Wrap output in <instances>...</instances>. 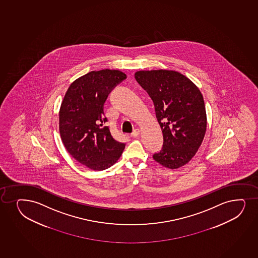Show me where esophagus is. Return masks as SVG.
<instances>
[{
    "instance_id": "esophagus-1",
    "label": "esophagus",
    "mask_w": 258,
    "mask_h": 258,
    "mask_svg": "<svg viewBox=\"0 0 258 258\" xmlns=\"http://www.w3.org/2000/svg\"><path fill=\"white\" fill-rule=\"evenodd\" d=\"M140 129H135V130L131 134V137H133V138H137V137L140 135Z\"/></svg>"
}]
</instances>
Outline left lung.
Here are the masks:
<instances>
[{"label": "left lung", "mask_w": 258, "mask_h": 258, "mask_svg": "<svg viewBox=\"0 0 258 258\" xmlns=\"http://www.w3.org/2000/svg\"><path fill=\"white\" fill-rule=\"evenodd\" d=\"M135 79L153 101L163 132V148L153 155L154 160L172 169L185 165L198 151L207 130L200 89L175 71H137Z\"/></svg>", "instance_id": "1"}]
</instances>
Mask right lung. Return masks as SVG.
<instances>
[{"mask_svg":"<svg viewBox=\"0 0 258 258\" xmlns=\"http://www.w3.org/2000/svg\"><path fill=\"white\" fill-rule=\"evenodd\" d=\"M125 78L118 70L90 71L71 83L60 107L62 144L77 162L95 171L113 165L125 146L105 125L103 109L109 93Z\"/></svg>","mask_w":258,"mask_h":258,"instance_id":"add662e5","label":"right lung"}]
</instances>
